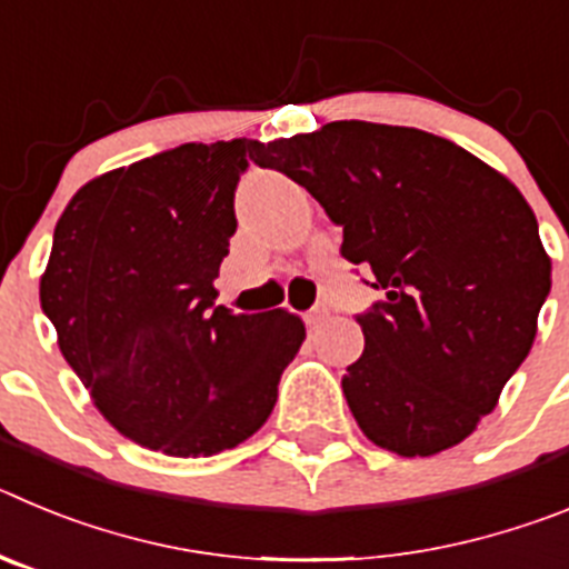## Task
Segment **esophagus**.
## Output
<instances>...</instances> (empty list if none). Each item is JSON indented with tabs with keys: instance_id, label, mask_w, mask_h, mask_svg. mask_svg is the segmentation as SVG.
Wrapping results in <instances>:
<instances>
[{
	"instance_id": "1",
	"label": "esophagus",
	"mask_w": 569,
	"mask_h": 569,
	"mask_svg": "<svg viewBox=\"0 0 569 569\" xmlns=\"http://www.w3.org/2000/svg\"><path fill=\"white\" fill-rule=\"evenodd\" d=\"M328 313H330V310L325 308V305H316V308H310L308 313H305V321H308L310 328H319L321 321L328 319Z\"/></svg>"
}]
</instances>
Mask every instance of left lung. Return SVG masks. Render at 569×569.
<instances>
[{"mask_svg":"<svg viewBox=\"0 0 569 569\" xmlns=\"http://www.w3.org/2000/svg\"><path fill=\"white\" fill-rule=\"evenodd\" d=\"M250 159L308 188L385 293L341 379L361 433L405 459L465 441L530 353L552 284L521 190L450 139L359 119L250 142Z\"/></svg>","mask_w":569,"mask_h":569,"instance_id":"8db88e82","label":"left lung"}]
</instances>
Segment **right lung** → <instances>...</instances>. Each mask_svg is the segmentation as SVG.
<instances>
[{
	"instance_id": "add662e5",
	"label": "right lung",
	"mask_w": 569,
	"mask_h": 569,
	"mask_svg": "<svg viewBox=\"0 0 569 569\" xmlns=\"http://www.w3.org/2000/svg\"><path fill=\"white\" fill-rule=\"evenodd\" d=\"M250 139L190 142L90 179L53 230L39 301L99 413L164 456H216L273 413L305 341L288 310L230 313L213 281Z\"/></svg>"
}]
</instances>
